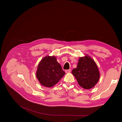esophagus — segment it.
Segmentation results:
<instances>
[{
    "mask_svg": "<svg viewBox=\"0 0 122 122\" xmlns=\"http://www.w3.org/2000/svg\"><path fill=\"white\" fill-rule=\"evenodd\" d=\"M71 69H69V70H65L66 73H69L71 72Z\"/></svg>",
    "mask_w": 122,
    "mask_h": 122,
    "instance_id": "34e87169",
    "label": "esophagus"
}]
</instances>
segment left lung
<instances>
[{
    "mask_svg": "<svg viewBox=\"0 0 122 122\" xmlns=\"http://www.w3.org/2000/svg\"><path fill=\"white\" fill-rule=\"evenodd\" d=\"M79 85L85 89L93 87L98 81L100 73L97 64L90 56L80 57L76 68L72 71Z\"/></svg>",
    "mask_w": 122,
    "mask_h": 122,
    "instance_id": "obj_1",
    "label": "left lung"
}]
</instances>
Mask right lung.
<instances>
[{
    "mask_svg": "<svg viewBox=\"0 0 122 122\" xmlns=\"http://www.w3.org/2000/svg\"><path fill=\"white\" fill-rule=\"evenodd\" d=\"M65 74L56 57L47 56L38 64L36 76L41 85L51 87L56 85Z\"/></svg>",
    "mask_w": 122,
    "mask_h": 122,
    "instance_id": "add662e5",
    "label": "right lung"
}]
</instances>
